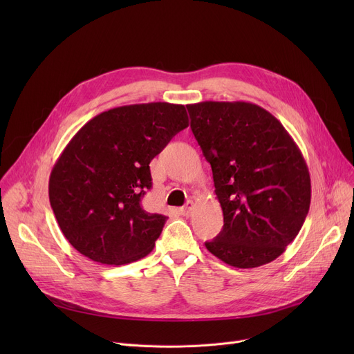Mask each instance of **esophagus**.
I'll use <instances>...</instances> for the list:
<instances>
[{
	"instance_id": "obj_1",
	"label": "esophagus",
	"mask_w": 354,
	"mask_h": 354,
	"mask_svg": "<svg viewBox=\"0 0 354 354\" xmlns=\"http://www.w3.org/2000/svg\"><path fill=\"white\" fill-rule=\"evenodd\" d=\"M194 208H195V203H194V201H188L187 203H185V207H182V208H180V214H182V215H185V216H189Z\"/></svg>"
}]
</instances>
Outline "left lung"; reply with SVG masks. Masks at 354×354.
I'll return each mask as SVG.
<instances>
[{"mask_svg":"<svg viewBox=\"0 0 354 354\" xmlns=\"http://www.w3.org/2000/svg\"><path fill=\"white\" fill-rule=\"evenodd\" d=\"M191 129L211 163L224 227L207 250L235 268L280 257L310 209L307 163L270 111L247 102L188 104Z\"/></svg>","mask_w":354,"mask_h":354,"instance_id":"obj_1","label":"left lung"}]
</instances>
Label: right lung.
I'll return each instance as SVG.
<instances>
[{
    "label": "right lung",
    "mask_w": 354,
    "mask_h": 354,
    "mask_svg": "<svg viewBox=\"0 0 354 354\" xmlns=\"http://www.w3.org/2000/svg\"><path fill=\"white\" fill-rule=\"evenodd\" d=\"M188 124L183 104L153 102L103 111L73 136L53 166L48 196L80 254L123 266L153 250L167 216L142 208L152 187L149 163Z\"/></svg>",
    "instance_id": "add662e5"
}]
</instances>
